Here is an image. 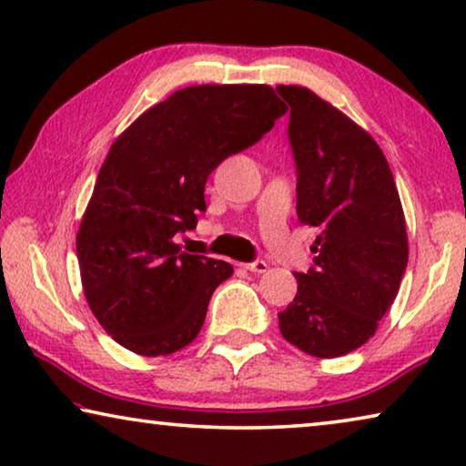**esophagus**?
Segmentation results:
<instances>
[{"mask_svg": "<svg viewBox=\"0 0 466 466\" xmlns=\"http://www.w3.org/2000/svg\"><path fill=\"white\" fill-rule=\"evenodd\" d=\"M242 268L248 269V272H253V274L268 272V263L263 261V259H255V261H251V263H242Z\"/></svg>", "mask_w": 466, "mask_h": 466, "instance_id": "34e87169", "label": "esophagus"}]
</instances>
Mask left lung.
<instances>
[{"label": "left lung", "mask_w": 466, "mask_h": 466, "mask_svg": "<svg viewBox=\"0 0 466 466\" xmlns=\"http://www.w3.org/2000/svg\"><path fill=\"white\" fill-rule=\"evenodd\" d=\"M290 106L297 215L318 228L314 266L278 314L289 343L314 358L345 356L374 335L408 263L400 194L383 152L351 119L299 86H278Z\"/></svg>", "instance_id": "left-lung-1"}]
</instances>
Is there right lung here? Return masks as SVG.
<instances>
[{"instance_id": "add662e5", "label": "right lung", "mask_w": 466, "mask_h": 466, "mask_svg": "<svg viewBox=\"0 0 466 466\" xmlns=\"http://www.w3.org/2000/svg\"><path fill=\"white\" fill-rule=\"evenodd\" d=\"M287 113L269 86H192L146 110L104 161L77 232L86 299L104 330L140 356H169L203 329L230 263L184 253L205 184Z\"/></svg>"}]
</instances>
